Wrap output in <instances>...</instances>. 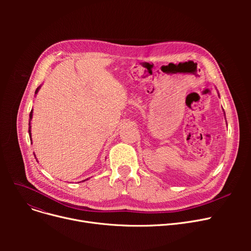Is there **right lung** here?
Instances as JSON below:
<instances>
[{
	"mask_svg": "<svg viewBox=\"0 0 251 251\" xmlns=\"http://www.w3.org/2000/svg\"><path fill=\"white\" fill-rule=\"evenodd\" d=\"M39 88H41V86H38L37 88H36V90H35V95L37 94L38 92V90H39ZM32 110H31V112H30V114H29V123H28V125H29V128H28V133H29V137H30V141H32V139H31V126H30V124H31V119H32ZM34 156H35V154H34ZM35 159H36V156H35ZM86 180H88V178L87 179H85V180H83V181H86Z\"/></svg>",
	"mask_w": 251,
	"mask_h": 251,
	"instance_id": "right-lung-1",
	"label": "right lung"
}]
</instances>
